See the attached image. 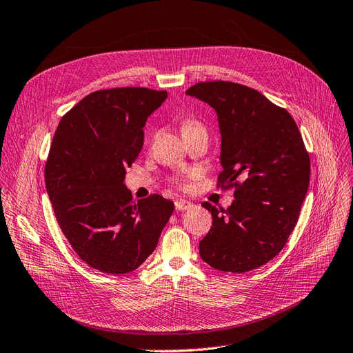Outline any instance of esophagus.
<instances>
[{
  "instance_id": "1",
  "label": "esophagus",
  "mask_w": 353,
  "mask_h": 353,
  "mask_svg": "<svg viewBox=\"0 0 353 353\" xmlns=\"http://www.w3.org/2000/svg\"><path fill=\"white\" fill-rule=\"evenodd\" d=\"M192 205H193L192 202L185 201V199H177V201L174 202V207H176L177 211H186V210H189Z\"/></svg>"
}]
</instances>
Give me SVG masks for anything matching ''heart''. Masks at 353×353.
<instances>
[{
	"mask_svg": "<svg viewBox=\"0 0 353 353\" xmlns=\"http://www.w3.org/2000/svg\"><path fill=\"white\" fill-rule=\"evenodd\" d=\"M195 129H202V124L198 120L193 119H185L183 123H181V132L186 130H195ZM192 177H195V174H183V176H174L172 179V183L177 186L181 190H186L189 188V181Z\"/></svg>",
	"mask_w": 353,
	"mask_h": 353,
	"instance_id": "b5f03b06",
	"label": "heart"
}]
</instances>
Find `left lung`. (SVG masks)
Masks as SVG:
<instances>
[{
	"label": "left lung",
	"mask_w": 353,
	"mask_h": 353,
	"mask_svg": "<svg viewBox=\"0 0 353 353\" xmlns=\"http://www.w3.org/2000/svg\"><path fill=\"white\" fill-rule=\"evenodd\" d=\"M186 94L217 111L221 165L217 188L234 190L227 210L210 202L212 225L199 242L201 258L224 272H246L274 258L298 223L311 163L296 121L258 90L212 81Z\"/></svg>",
	"instance_id": "obj_1"
}]
</instances>
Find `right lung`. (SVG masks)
<instances>
[{
    "label": "right lung",
    "instance_id": "right-lung-1",
    "mask_svg": "<svg viewBox=\"0 0 353 353\" xmlns=\"http://www.w3.org/2000/svg\"><path fill=\"white\" fill-rule=\"evenodd\" d=\"M167 90L139 86L89 94L60 120L45 164L55 219L73 251L101 272L124 274L150 256L173 214L160 195L133 201L124 174L143 146L148 116Z\"/></svg>",
    "mask_w": 353,
    "mask_h": 353
}]
</instances>
